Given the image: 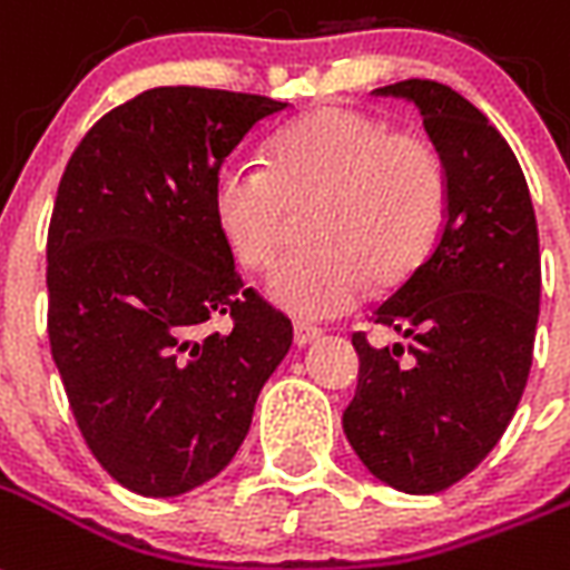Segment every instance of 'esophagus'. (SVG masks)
<instances>
[{
    "mask_svg": "<svg viewBox=\"0 0 570 570\" xmlns=\"http://www.w3.org/2000/svg\"><path fill=\"white\" fill-rule=\"evenodd\" d=\"M321 338V330L312 324H294V345L297 347H306L312 345V342H317Z\"/></svg>",
    "mask_w": 570,
    "mask_h": 570,
    "instance_id": "1",
    "label": "esophagus"
}]
</instances>
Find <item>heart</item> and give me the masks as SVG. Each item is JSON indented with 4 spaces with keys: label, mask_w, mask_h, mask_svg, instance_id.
Masks as SVG:
<instances>
[{
    "label": "heart",
    "mask_w": 570,
    "mask_h": 570,
    "mask_svg": "<svg viewBox=\"0 0 570 570\" xmlns=\"http://www.w3.org/2000/svg\"><path fill=\"white\" fill-rule=\"evenodd\" d=\"M303 210L312 246L271 273L267 294L297 317L342 315L372 279L399 285L428 258L445 214L443 163L422 136L321 106L273 136L267 169L228 163L214 184L216 225L249 271L276 262Z\"/></svg>",
    "instance_id": "obj_1"
}]
</instances>
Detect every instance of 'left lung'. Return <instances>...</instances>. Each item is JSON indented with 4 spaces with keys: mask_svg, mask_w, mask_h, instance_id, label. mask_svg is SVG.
<instances>
[{
    "mask_svg": "<svg viewBox=\"0 0 570 570\" xmlns=\"http://www.w3.org/2000/svg\"><path fill=\"white\" fill-rule=\"evenodd\" d=\"M374 95L419 106L445 171V219L434 249L374 324L404 347L360 354L356 395L342 425L368 473L395 491L436 493L482 464L527 390L535 345L541 255L527 178L500 130L434 79Z\"/></svg>",
    "mask_w": 570,
    "mask_h": 570,
    "instance_id": "8db88e82",
    "label": "left lung"
}]
</instances>
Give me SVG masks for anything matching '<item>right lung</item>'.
<instances>
[{"label":"right lung","instance_id":"add662e5","mask_svg":"<svg viewBox=\"0 0 570 570\" xmlns=\"http://www.w3.org/2000/svg\"><path fill=\"white\" fill-rule=\"evenodd\" d=\"M288 104L148 88L97 121L61 175L47 235V333L106 473L142 497L210 482L253 425L291 321L244 288L214 216L228 154ZM216 316L233 324L204 335Z\"/></svg>","mask_w":570,"mask_h":570}]
</instances>
